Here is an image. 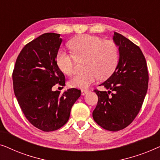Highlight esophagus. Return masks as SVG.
<instances>
[{"mask_svg": "<svg viewBox=\"0 0 160 160\" xmlns=\"http://www.w3.org/2000/svg\"><path fill=\"white\" fill-rule=\"evenodd\" d=\"M88 92H89L88 89H82V95H86V94Z\"/></svg>", "mask_w": 160, "mask_h": 160, "instance_id": "obj_1", "label": "esophagus"}]
</instances>
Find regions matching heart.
Returning <instances> with one entry per match:
<instances>
[{
    "label": "heart",
    "mask_w": 160,
    "mask_h": 160,
    "mask_svg": "<svg viewBox=\"0 0 160 160\" xmlns=\"http://www.w3.org/2000/svg\"><path fill=\"white\" fill-rule=\"evenodd\" d=\"M72 54L60 50L56 62L63 73L71 76L74 71L76 60H85V73L74 76L70 80L72 87L87 89L98 77L106 78L115 71L119 59L117 45L112 41H103L90 35H82L72 39L69 43Z\"/></svg>",
    "instance_id": "1"
}]
</instances>
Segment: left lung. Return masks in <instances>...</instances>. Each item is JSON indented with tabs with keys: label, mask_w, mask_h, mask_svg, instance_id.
Segmentation results:
<instances>
[{
	"label": "left lung",
	"mask_w": 160,
	"mask_h": 160,
	"mask_svg": "<svg viewBox=\"0 0 160 160\" xmlns=\"http://www.w3.org/2000/svg\"><path fill=\"white\" fill-rule=\"evenodd\" d=\"M113 39L119 47V62L112 75L100 84L108 91L94 90L98 101L92 117L105 130L119 131L132 123L141 110L147 92L148 73L139 47L117 32Z\"/></svg>",
	"instance_id": "8db88e82"
}]
</instances>
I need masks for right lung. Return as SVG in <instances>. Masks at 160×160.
I'll use <instances>...</instances> for the list:
<instances>
[{"instance_id": "1", "label": "right lung", "mask_w": 160, "mask_h": 160, "mask_svg": "<svg viewBox=\"0 0 160 160\" xmlns=\"http://www.w3.org/2000/svg\"><path fill=\"white\" fill-rule=\"evenodd\" d=\"M62 43L60 34L47 32L26 44L17 57L13 71L14 91L27 119L44 132L66 124L81 90L69 89L60 94L52 91L57 84L65 86L64 74L56 57Z\"/></svg>"}]
</instances>
